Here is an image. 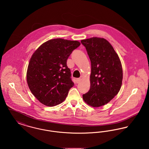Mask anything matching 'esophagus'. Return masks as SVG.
<instances>
[{
  "label": "esophagus",
  "mask_w": 149,
  "mask_h": 149,
  "mask_svg": "<svg viewBox=\"0 0 149 149\" xmlns=\"http://www.w3.org/2000/svg\"><path fill=\"white\" fill-rule=\"evenodd\" d=\"M80 80H81V79H80V78H78V79H77L75 80V82H76L77 83H78L80 81Z\"/></svg>",
  "instance_id": "34e87169"
}]
</instances>
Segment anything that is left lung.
Here are the masks:
<instances>
[{"instance_id":"1","label":"left lung","mask_w":149,"mask_h":149,"mask_svg":"<svg viewBox=\"0 0 149 149\" xmlns=\"http://www.w3.org/2000/svg\"><path fill=\"white\" fill-rule=\"evenodd\" d=\"M81 43L91 62V87L83 98L91 106H104L120 90L123 71L120 58L111 43L103 38L92 37Z\"/></svg>"}]
</instances>
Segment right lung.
Here are the masks:
<instances>
[{
	"mask_svg": "<svg viewBox=\"0 0 149 149\" xmlns=\"http://www.w3.org/2000/svg\"><path fill=\"white\" fill-rule=\"evenodd\" d=\"M80 43L55 38L41 45L31 57L27 71L31 92L43 104L56 106L66 99L74 84L66 62Z\"/></svg>",
	"mask_w": 149,
	"mask_h": 149,
	"instance_id": "obj_1",
	"label": "right lung"
}]
</instances>
